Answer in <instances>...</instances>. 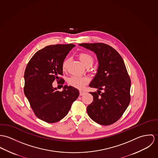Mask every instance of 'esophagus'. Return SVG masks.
Segmentation results:
<instances>
[{"instance_id": "1", "label": "esophagus", "mask_w": 158, "mask_h": 158, "mask_svg": "<svg viewBox=\"0 0 158 158\" xmlns=\"http://www.w3.org/2000/svg\"><path fill=\"white\" fill-rule=\"evenodd\" d=\"M84 94H85V93H84V91H81L79 92V95H80V96H83Z\"/></svg>"}]
</instances>
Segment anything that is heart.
<instances>
[{
    "label": "heart",
    "instance_id": "1",
    "mask_svg": "<svg viewBox=\"0 0 158 158\" xmlns=\"http://www.w3.org/2000/svg\"><path fill=\"white\" fill-rule=\"evenodd\" d=\"M79 59L85 66H87V65L91 66L94 61V59L93 56L91 54L87 53H80ZM68 61H69L68 59H65L64 61L62 64V69L64 70L66 68ZM68 82L71 87L81 89L84 88L85 86V85L88 82V79L85 77L72 76L69 79Z\"/></svg>",
    "mask_w": 158,
    "mask_h": 158
}]
</instances>
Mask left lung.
I'll return each mask as SVG.
<instances>
[{"instance_id": "8db88e82", "label": "left lung", "mask_w": 158, "mask_h": 158, "mask_svg": "<svg viewBox=\"0 0 158 158\" xmlns=\"http://www.w3.org/2000/svg\"><path fill=\"white\" fill-rule=\"evenodd\" d=\"M96 54L98 67L90 82L97 92H89L93 101L87 108L88 115L94 122L108 125L116 122L130 102L131 81L123 60L113 48L102 43L81 44ZM104 89L103 93L100 90Z\"/></svg>"}]
</instances>
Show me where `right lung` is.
Segmentation results:
<instances>
[{"label":"right lung","instance_id":"obj_1","mask_svg":"<svg viewBox=\"0 0 158 158\" xmlns=\"http://www.w3.org/2000/svg\"><path fill=\"white\" fill-rule=\"evenodd\" d=\"M74 47L71 44L47 46L34 54L26 67L25 95L35 116L46 123L63 119L79 95V90L71 86L65 85L62 91L53 87L54 81L62 75V64ZM61 81L63 84L65 81Z\"/></svg>","mask_w":158,"mask_h":158}]
</instances>
